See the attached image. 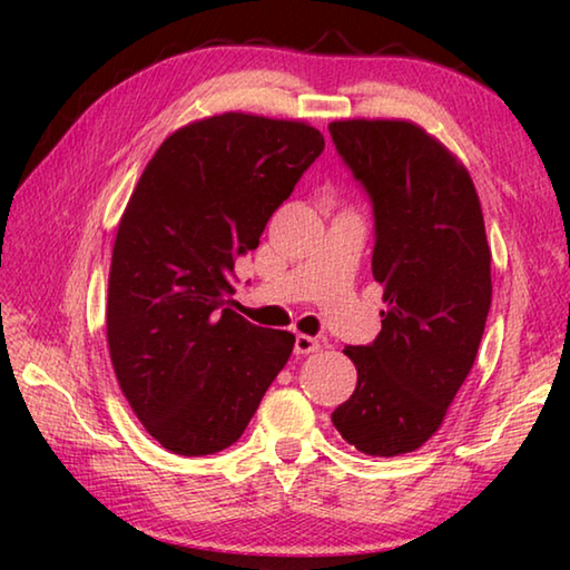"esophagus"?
I'll use <instances>...</instances> for the list:
<instances>
[{
    "instance_id": "obj_1",
    "label": "esophagus",
    "mask_w": 570,
    "mask_h": 570,
    "mask_svg": "<svg viewBox=\"0 0 570 570\" xmlns=\"http://www.w3.org/2000/svg\"><path fill=\"white\" fill-rule=\"evenodd\" d=\"M320 346H322L320 340H314V336H308V334H296V340H294V352L298 356L312 354V352L320 350Z\"/></svg>"
}]
</instances>
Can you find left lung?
I'll return each mask as SVG.
<instances>
[{"mask_svg":"<svg viewBox=\"0 0 570 570\" xmlns=\"http://www.w3.org/2000/svg\"><path fill=\"white\" fill-rule=\"evenodd\" d=\"M336 153L374 216L372 274L384 286L382 332L344 346L356 390L332 412L366 455L424 445L472 370L493 298L490 246L468 170L407 120H336Z\"/></svg>","mask_w":570,"mask_h":570,"instance_id":"left-lung-1","label":"left lung"}]
</instances>
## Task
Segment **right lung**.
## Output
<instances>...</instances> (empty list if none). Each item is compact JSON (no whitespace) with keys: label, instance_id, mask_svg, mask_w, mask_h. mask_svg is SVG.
I'll return each mask as SVG.
<instances>
[{"label":"right lung","instance_id":"obj_1","mask_svg":"<svg viewBox=\"0 0 570 570\" xmlns=\"http://www.w3.org/2000/svg\"><path fill=\"white\" fill-rule=\"evenodd\" d=\"M306 122L224 112L163 140L120 218L108 284L115 377L153 438L214 455L244 435L294 334L226 308L228 274L322 156Z\"/></svg>","mask_w":570,"mask_h":570}]
</instances>
